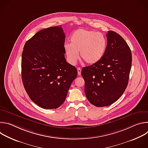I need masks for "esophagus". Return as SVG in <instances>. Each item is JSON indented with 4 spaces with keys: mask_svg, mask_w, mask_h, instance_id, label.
Listing matches in <instances>:
<instances>
[{
    "mask_svg": "<svg viewBox=\"0 0 148 148\" xmlns=\"http://www.w3.org/2000/svg\"><path fill=\"white\" fill-rule=\"evenodd\" d=\"M77 71H78V74L79 75H80L81 74V68L78 67L77 68Z\"/></svg>",
    "mask_w": 148,
    "mask_h": 148,
    "instance_id": "1",
    "label": "esophagus"
}]
</instances>
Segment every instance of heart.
I'll use <instances>...</instances> for the list:
<instances>
[{
	"instance_id": "obj_1",
	"label": "heart",
	"mask_w": 148,
	"mask_h": 148,
	"mask_svg": "<svg viewBox=\"0 0 148 148\" xmlns=\"http://www.w3.org/2000/svg\"><path fill=\"white\" fill-rule=\"evenodd\" d=\"M107 46V40L101 33L84 29L74 31L70 37V44L64 46L68 60L75 64L81 58L88 64L98 62L103 56Z\"/></svg>"
}]
</instances>
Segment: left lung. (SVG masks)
I'll list each match as a JSON object with an SVG mask.
<instances>
[{"instance_id": "8db88e82", "label": "left lung", "mask_w": 148, "mask_h": 148, "mask_svg": "<svg viewBox=\"0 0 148 148\" xmlns=\"http://www.w3.org/2000/svg\"><path fill=\"white\" fill-rule=\"evenodd\" d=\"M107 46L102 58L91 66L82 68L85 94L97 107L116 101L128 86L132 66V53L125 40L112 31L106 34Z\"/></svg>"}]
</instances>
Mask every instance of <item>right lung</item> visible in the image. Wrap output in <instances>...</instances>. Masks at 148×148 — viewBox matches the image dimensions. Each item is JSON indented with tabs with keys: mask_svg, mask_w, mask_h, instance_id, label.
Here are the masks:
<instances>
[{
	"mask_svg": "<svg viewBox=\"0 0 148 148\" xmlns=\"http://www.w3.org/2000/svg\"><path fill=\"white\" fill-rule=\"evenodd\" d=\"M65 38L61 26L50 27L38 32L23 47V86L30 98L44 109L60 107L77 76L76 68L65 58Z\"/></svg>",
	"mask_w": 148,
	"mask_h": 148,
	"instance_id": "add662e5",
	"label": "right lung"
}]
</instances>
